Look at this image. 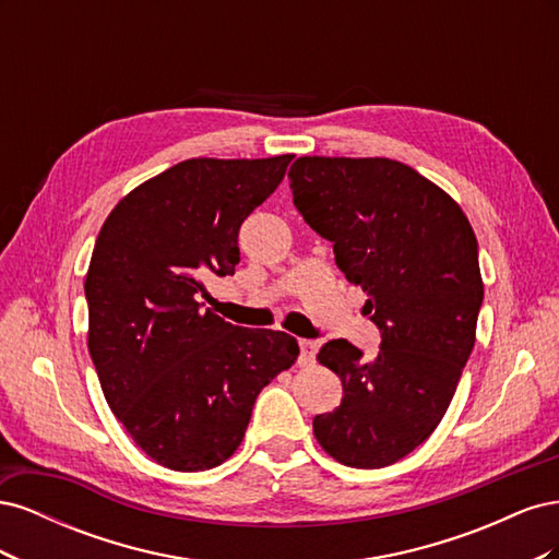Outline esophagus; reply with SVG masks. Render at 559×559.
<instances>
[{"mask_svg": "<svg viewBox=\"0 0 559 559\" xmlns=\"http://www.w3.org/2000/svg\"><path fill=\"white\" fill-rule=\"evenodd\" d=\"M300 345V364H312L314 361V354L319 349L317 341H298Z\"/></svg>", "mask_w": 559, "mask_h": 559, "instance_id": "obj_1", "label": "esophagus"}]
</instances>
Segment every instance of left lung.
<instances>
[{"label":"left lung","instance_id":"1","mask_svg":"<svg viewBox=\"0 0 559 559\" xmlns=\"http://www.w3.org/2000/svg\"><path fill=\"white\" fill-rule=\"evenodd\" d=\"M289 179L382 337L370 359L343 337L319 349L345 396L312 429L341 464L382 468L427 441L460 384L483 306L476 235L443 189L399 160L302 156Z\"/></svg>","mask_w":559,"mask_h":559}]
</instances>
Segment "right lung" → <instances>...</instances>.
Here are the masks:
<instances>
[{
  "mask_svg": "<svg viewBox=\"0 0 559 559\" xmlns=\"http://www.w3.org/2000/svg\"><path fill=\"white\" fill-rule=\"evenodd\" d=\"M292 158L177 163L118 202L95 240L91 359L132 441L173 471L224 464L261 389L298 359L289 333L233 326L200 302L210 275L235 273L240 226Z\"/></svg>",
  "mask_w": 559,
  "mask_h": 559,
  "instance_id": "1",
  "label": "right lung"
}]
</instances>
